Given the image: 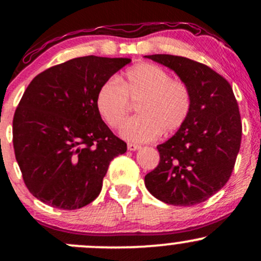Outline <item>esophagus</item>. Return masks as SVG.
Masks as SVG:
<instances>
[{
  "label": "esophagus",
  "instance_id": "1",
  "mask_svg": "<svg viewBox=\"0 0 261 261\" xmlns=\"http://www.w3.org/2000/svg\"><path fill=\"white\" fill-rule=\"evenodd\" d=\"M140 148H141V146L136 145V143H127L128 151H137V149H140Z\"/></svg>",
  "mask_w": 261,
  "mask_h": 261
}]
</instances>
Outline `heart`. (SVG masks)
<instances>
[{
	"mask_svg": "<svg viewBox=\"0 0 261 261\" xmlns=\"http://www.w3.org/2000/svg\"><path fill=\"white\" fill-rule=\"evenodd\" d=\"M128 99L139 101V115L120 128V136L131 142H148L162 134H172L187 121L191 110L188 86L164 68L153 64H139L120 80L109 79L98 89L95 107L110 127L122 124L128 113Z\"/></svg>",
	"mask_w": 261,
	"mask_h": 261,
	"instance_id": "heart-1",
	"label": "heart"
}]
</instances>
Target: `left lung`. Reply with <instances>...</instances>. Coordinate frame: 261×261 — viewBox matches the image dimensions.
Wrapping results in <instances>:
<instances>
[{"label":"left lung","mask_w":261,"mask_h":261,"mask_svg":"<svg viewBox=\"0 0 261 261\" xmlns=\"http://www.w3.org/2000/svg\"><path fill=\"white\" fill-rule=\"evenodd\" d=\"M145 58L174 71L191 94L187 121L157 146L161 161L145 176L146 188L168 205L203 202L228 181L241 147V114L232 87L194 60L163 54Z\"/></svg>","instance_id":"obj_1"}]
</instances>
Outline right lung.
Returning <instances> with one entry per match:
<instances>
[{"label": "right lung", "mask_w": 261, "mask_h": 261, "mask_svg": "<svg viewBox=\"0 0 261 261\" xmlns=\"http://www.w3.org/2000/svg\"><path fill=\"white\" fill-rule=\"evenodd\" d=\"M127 58L83 56L47 68L27 87L13 118V147L27 188L53 207L99 195L108 167L126 152L95 107L98 89Z\"/></svg>", "instance_id": "1"}]
</instances>
